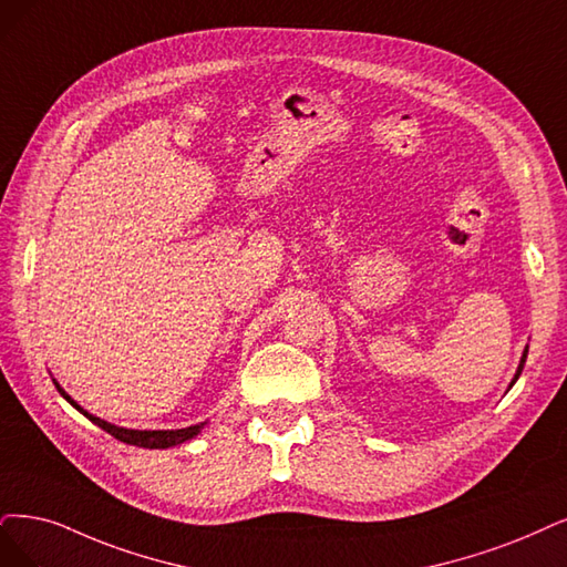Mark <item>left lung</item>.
I'll return each mask as SVG.
<instances>
[{"label":"left lung","instance_id":"left-lung-1","mask_svg":"<svg viewBox=\"0 0 567 567\" xmlns=\"http://www.w3.org/2000/svg\"><path fill=\"white\" fill-rule=\"evenodd\" d=\"M526 358H528V346H526V350H523V354H520V362H518V369H516V373H514V379H512L509 388L518 381V375H520V371H523V364H526Z\"/></svg>","mask_w":567,"mask_h":567}]
</instances>
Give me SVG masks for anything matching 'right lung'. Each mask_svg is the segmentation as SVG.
<instances>
[{
    "mask_svg": "<svg viewBox=\"0 0 567 567\" xmlns=\"http://www.w3.org/2000/svg\"><path fill=\"white\" fill-rule=\"evenodd\" d=\"M58 392L65 396V400L79 411L89 417L91 423H95L97 427H102L104 432H110L114 439H118V442L123 444H131V446H140V449H171V446H177V444H184L188 442V439H194L200 434V430L207 425L205 423H198V425H192V427H182V430H128V427H118V425H112L107 421H102V417L89 413L83 406H79L72 396L60 388V383L53 379Z\"/></svg>",
    "mask_w": 567,
    "mask_h": 567,
    "instance_id": "add662e5",
    "label": "right lung"
}]
</instances>
